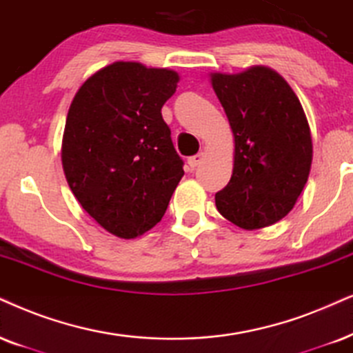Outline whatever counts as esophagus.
<instances>
[{
    "mask_svg": "<svg viewBox=\"0 0 353 353\" xmlns=\"http://www.w3.org/2000/svg\"><path fill=\"white\" fill-rule=\"evenodd\" d=\"M202 161H203V153H199V154H195V156H190V158L187 159V164H189L192 169H195Z\"/></svg>",
    "mask_w": 353,
    "mask_h": 353,
    "instance_id": "1",
    "label": "esophagus"
}]
</instances>
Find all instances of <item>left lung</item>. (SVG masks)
<instances>
[{
	"mask_svg": "<svg viewBox=\"0 0 353 353\" xmlns=\"http://www.w3.org/2000/svg\"><path fill=\"white\" fill-rule=\"evenodd\" d=\"M234 135L233 176L215 194L218 212L239 228L270 226L296 203L313 161L306 115L279 73L254 66L212 74Z\"/></svg>",
	"mask_w": 353,
	"mask_h": 353,
	"instance_id": "8db88e82",
	"label": "left lung"
}]
</instances>
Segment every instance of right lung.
<instances>
[{"mask_svg":"<svg viewBox=\"0 0 353 353\" xmlns=\"http://www.w3.org/2000/svg\"><path fill=\"white\" fill-rule=\"evenodd\" d=\"M171 70L117 61L86 79L66 117L61 161L81 207L119 238L161 221L184 176L161 107L176 92Z\"/></svg>","mask_w":353,"mask_h":353,"instance_id":"obj_1","label":"right lung"}]
</instances>
